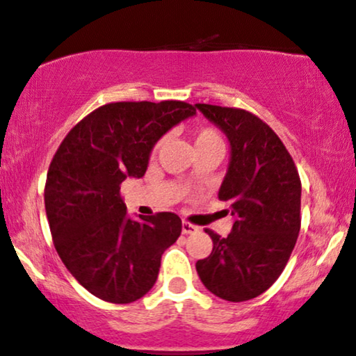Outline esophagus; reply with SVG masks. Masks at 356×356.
<instances>
[{"instance_id":"obj_1","label":"esophagus","mask_w":356,"mask_h":356,"mask_svg":"<svg viewBox=\"0 0 356 356\" xmlns=\"http://www.w3.org/2000/svg\"><path fill=\"white\" fill-rule=\"evenodd\" d=\"M199 227L194 226V224L187 222V220H184L182 222V234H194V232H197Z\"/></svg>"}]
</instances>
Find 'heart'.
<instances>
[{"label":"heart","mask_w":356,"mask_h":356,"mask_svg":"<svg viewBox=\"0 0 356 356\" xmlns=\"http://www.w3.org/2000/svg\"><path fill=\"white\" fill-rule=\"evenodd\" d=\"M192 142H194L195 152L206 149H224L222 136H220L219 130L214 129V127H197V129L192 130ZM159 147H161V142H157V144L154 145L152 154H157Z\"/></svg>","instance_id":"obj_1"}]
</instances>
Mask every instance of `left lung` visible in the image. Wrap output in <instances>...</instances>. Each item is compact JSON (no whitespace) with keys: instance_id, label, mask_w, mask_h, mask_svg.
<instances>
[{"instance_id":"8db88e82","label":"left lung","mask_w":356,"mask_h":356,"mask_svg":"<svg viewBox=\"0 0 356 356\" xmlns=\"http://www.w3.org/2000/svg\"><path fill=\"white\" fill-rule=\"evenodd\" d=\"M226 134L231 162L219 189L234 226L227 238L206 229L212 251L195 263L202 284L226 301L259 296L280 277L301 226V181L281 138L243 108L195 104Z\"/></svg>"}]
</instances>
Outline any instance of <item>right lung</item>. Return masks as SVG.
Segmentation results:
<instances>
[{"instance_id": "obj_1", "label": "right lung", "mask_w": 356, "mask_h": 356, "mask_svg": "<svg viewBox=\"0 0 356 356\" xmlns=\"http://www.w3.org/2000/svg\"><path fill=\"white\" fill-rule=\"evenodd\" d=\"M181 100L113 102L95 108L63 138L44 184V209L60 259L87 291L127 305L155 284L161 257L182 220L157 212L132 220L120 195L127 177H142L155 142L192 117Z\"/></svg>"}]
</instances>
